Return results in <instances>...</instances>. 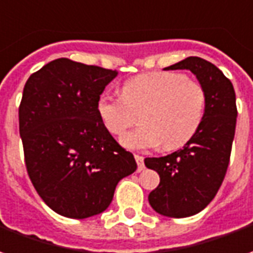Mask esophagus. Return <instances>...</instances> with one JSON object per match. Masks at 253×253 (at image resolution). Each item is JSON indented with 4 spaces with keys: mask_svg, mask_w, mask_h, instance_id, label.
<instances>
[{
    "mask_svg": "<svg viewBox=\"0 0 253 253\" xmlns=\"http://www.w3.org/2000/svg\"><path fill=\"white\" fill-rule=\"evenodd\" d=\"M134 159H135V162H137V171H142V169H145L144 157L139 156V155H134Z\"/></svg>",
    "mask_w": 253,
    "mask_h": 253,
    "instance_id": "obj_1",
    "label": "esophagus"
}]
</instances>
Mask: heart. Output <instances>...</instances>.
Returning <instances> with one entry per match:
<instances>
[{
	"mask_svg": "<svg viewBox=\"0 0 253 253\" xmlns=\"http://www.w3.org/2000/svg\"><path fill=\"white\" fill-rule=\"evenodd\" d=\"M207 94L199 82L179 72L142 74L123 84L121 97L101 94L96 112L105 130L122 135L139 114L142 126L126 134L121 144L132 151L178 149L193 138L204 121Z\"/></svg>",
	"mask_w": 253,
	"mask_h": 253,
	"instance_id": "b5f03b06",
	"label": "heart"
}]
</instances>
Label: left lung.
Here are the masks:
<instances>
[{"label": "left lung", "mask_w": 253, "mask_h": 253, "mask_svg": "<svg viewBox=\"0 0 253 253\" xmlns=\"http://www.w3.org/2000/svg\"><path fill=\"white\" fill-rule=\"evenodd\" d=\"M164 70H189L207 94L206 116L193 138L171 155L145 159V166L160 176L148 196L152 208L163 216L188 218L212 201L223 182L236 132V93L223 72L201 57Z\"/></svg>", "instance_id": "obj_1"}]
</instances>
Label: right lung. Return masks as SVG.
Returning <instances> with one entry per match:
<instances>
[{
    "mask_svg": "<svg viewBox=\"0 0 253 253\" xmlns=\"http://www.w3.org/2000/svg\"><path fill=\"white\" fill-rule=\"evenodd\" d=\"M118 71L53 60L26 82L19 130L26 167L41 199L59 215L104 212L137 163L102 126L97 98Z\"/></svg>",
    "mask_w": 253,
    "mask_h": 253,
    "instance_id": "1",
    "label": "right lung"
}]
</instances>
